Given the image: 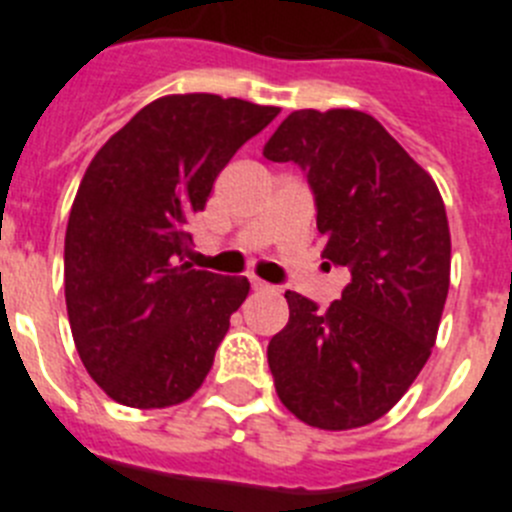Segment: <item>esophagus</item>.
Wrapping results in <instances>:
<instances>
[{
    "label": "esophagus",
    "instance_id": "esophagus-1",
    "mask_svg": "<svg viewBox=\"0 0 512 512\" xmlns=\"http://www.w3.org/2000/svg\"><path fill=\"white\" fill-rule=\"evenodd\" d=\"M251 287L256 289V292H271V289H274L271 284H266L264 279H256V277H251Z\"/></svg>",
    "mask_w": 512,
    "mask_h": 512
}]
</instances>
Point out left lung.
I'll list each match as a JSON object with an SVG mask.
<instances>
[{
  "label": "left lung",
  "mask_w": 512,
  "mask_h": 512,
  "mask_svg": "<svg viewBox=\"0 0 512 512\" xmlns=\"http://www.w3.org/2000/svg\"><path fill=\"white\" fill-rule=\"evenodd\" d=\"M264 156L302 166L328 241L323 256L351 274L325 312L284 295L289 323L269 341L274 387L312 428H361L395 408L436 343L451 277L441 192L359 110L292 112Z\"/></svg>",
  "instance_id": "left-lung-1"
}]
</instances>
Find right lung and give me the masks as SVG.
<instances>
[{
    "label": "right lung",
    "instance_id": "add662e5",
    "mask_svg": "<svg viewBox=\"0 0 512 512\" xmlns=\"http://www.w3.org/2000/svg\"><path fill=\"white\" fill-rule=\"evenodd\" d=\"M279 107L217 94L146 104L92 158L63 248L66 310L89 377L120 405L171 408L200 390L246 277L182 261L217 174Z\"/></svg>",
    "mask_w": 512,
    "mask_h": 512
}]
</instances>
